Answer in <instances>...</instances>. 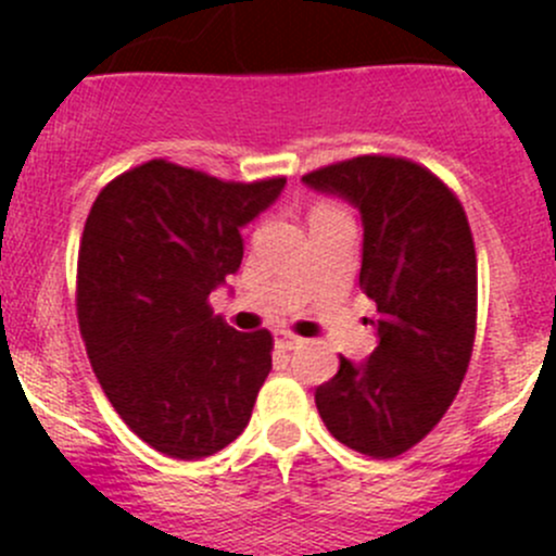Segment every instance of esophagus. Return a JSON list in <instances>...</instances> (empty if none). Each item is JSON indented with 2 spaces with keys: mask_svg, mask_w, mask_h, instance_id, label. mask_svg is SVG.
Returning a JSON list of instances; mask_svg holds the SVG:
<instances>
[{
  "mask_svg": "<svg viewBox=\"0 0 556 556\" xmlns=\"http://www.w3.org/2000/svg\"><path fill=\"white\" fill-rule=\"evenodd\" d=\"M302 342H304L302 337L290 334V331H274V345H277V349H282V351L299 349Z\"/></svg>",
  "mask_w": 556,
  "mask_h": 556,
  "instance_id": "esophagus-1",
  "label": "esophagus"
}]
</instances>
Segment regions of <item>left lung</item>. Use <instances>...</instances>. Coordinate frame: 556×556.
<instances>
[{
  "label": "left lung",
  "instance_id": "8db88e82",
  "mask_svg": "<svg viewBox=\"0 0 556 556\" xmlns=\"http://www.w3.org/2000/svg\"><path fill=\"white\" fill-rule=\"evenodd\" d=\"M362 219L359 285L376 302L378 345L340 356L315 389L329 433L370 458H395L444 417L471 359L477 254L458 197L430 169L395 155H359L304 175Z\"/></svg>",
  "mask_w": 556,
  "mask_h": 556
}]
</instances>
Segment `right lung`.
Masks as SVG:
<instances>
[{
    "mask_svg": "<svg viewBox=\"0 0 556 556\" xmlns=\"http://www.w3.org/2000/svg\"><path fill=\"white\" fill-rule=\"evenodd\" d=\"M282 189L153 159L92 202L76 277L87 356L123 422L169 458L219 453L252 417L274 340L227 326L207 295L241 268V227Z\"/></svg>",
    "mask_w": 556,
    "mask_h": 556,
    "instance_id": "1",
    "label": "right lung"
}]
</instances>
